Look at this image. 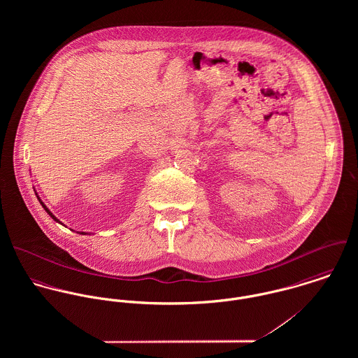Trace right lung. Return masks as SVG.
Instances as JSON below:
<instances>
[{
    "label": "right lung",
    "mask_w": 358,
    "mask_h": 358,
    "mask_svg": "<svg viewBox=\"0 0 358 358\" xmlns=\"http://www.w3.org/2000/svg\"><path fill=\"white\" fill-rule=\"evenodd\" d=\"M38 201H40V203H41V205H43V206H44V209H45V210H47V212H48V215H50V216H51L52 219H53V220H56V222H59V220H57V219H56V217H55V216H53V215H52V212H51V210H50V209H48V208H47V205L44 204V203H43V201H41V200H40V199H38ZM83 234H84V233H83Z\"/></svg>",
    "instance_id": "right-lung-1"
}]
</instances>
